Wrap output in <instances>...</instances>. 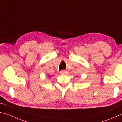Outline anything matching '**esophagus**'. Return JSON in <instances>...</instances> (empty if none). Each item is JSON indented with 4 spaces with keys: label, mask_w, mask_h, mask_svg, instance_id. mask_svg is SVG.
<instances>
[{
    "label": "esophagus",
    "mask_w": 122,
    "mask_h": 122,
    "mask_svg": "<svg viewBox=\"0 0 122 122\" xmlns=\"http://www.w3.org/2000/svg\"><path fill=\"white\" fill-rule=\"evenodd\" d=\"M60 74L61 75H66L67 74V71H64V70H62L61 71H60Z\"/></svg>",
    "instance_id": "obj_1"
}]
</instances>
